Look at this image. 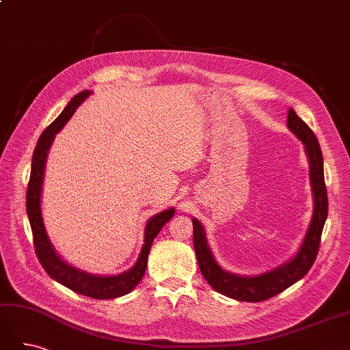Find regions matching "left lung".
I'll return each mask as SVG.
<instances>
[{
    "label": "left lung",
    "mask_w": 350,
    "mask_h": 350,
    "mask_svg": "<svg viewBox=\"0 0 350 350\" xmlns=\"http://www.w3.org/2000/svg\"><path fill=\"white\" fill-rule=\"evenodd\" d=\"M288 129L302 142L305 153L308 156L310 181L314 198L310 226L305 232L301 247L291 260L284 261L276 269L256 274V276L230 273L219 266L208 247L204 226L200 224L198 219L193 217L194 250L200 271L211 288L228 298L243 302H261L273 298L301 280L308 273L317 258V254H319L320 239L328 211L321 147L312 130L292 108L288 111Z\"/></svg>",
    "instance_id": "left-lung-1"
}]
</instances>
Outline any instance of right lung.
Masks as SVG:
<instances>
[{
  "mask_svg": "<svg viewBox=\"0 0 350 350\" xmlns=\"http://www.w3.org/2000/svg\"><path fill=\"white\" fill-rule=\"evenodd\" d=\"M92 94L90 90L81 92L76 94L67 107L59 113L58 118L40 134L39 142L35 147L33 157H31L30 179L26 194V210L30 221L31 232H33V243L36 250V256L42 264V267L55 282L64 284L66 288L77 292L84 296H90L93 299H113L130 293L140 280L144 278L147 267V257L152 248V243L157 237L161 229L174 217L175 208H166L161 213L152 216L147 220L144 228V243L140 250L139 258L135 260L134 266L126 271L112 276H100L89 271L80 270L71 266L57 252L54 243L51 242L46 232V226L42 216V185H44V175L46 166V157L55 135L64 129V125L70 121L71 116L76 112L80 105Z\"/></svg>",
  "mask_w": 350,
  "mask_h": 350,
  "instance_id": "obj_1",
  "label": "right lung"
}]
</instances>
